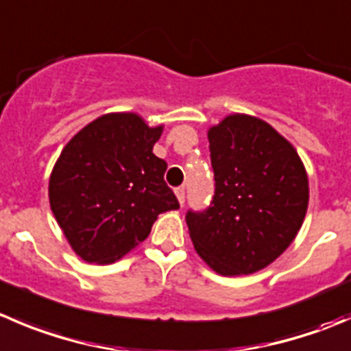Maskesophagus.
<instances>
[{"label":"esophagus","instance_id":"34e87169","mask_svg":"<svg viewBox=\"0 0 351 351\" xmlns=\"http://www.w3.org/2000/svg\"><path fill=\"white\" fill-rule=\"evenodd\" d=\"M175 193H176V197H178V202L182 204H185V186H178V189H175Z\"/></svg>","mask_w":351,"mask_h":351}]
</instances>
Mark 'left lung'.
<instances>
[{
	"mask_svg": "<svg viewBox=\"0 0 351 351\" xmlns=\"http://www.w3.org/2000/svg\"><path fill=\"white\" fill-rule=\"evenodd\" d=\"M214 197L185 216L197 254L223 276L264 269L295 240L308 178L293 145L269 123L230 114L207 132Z\"/></svg>",
	"mask_w": 351,
	"mask_h": 351,
	"instance_id": "8db88e82",
	"label": "left lung"
}]
</instances>
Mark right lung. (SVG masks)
<instances>
[{"mask_svg":"<svg viewBox=\"0 0 351 351\" xmlns=\"http://www.w3.org/2000/svg\"><path fill=\"white\" fill-rule=\"evenodd\" d=\"M162 127L135 113H111L82 128L61 151L49 204L68 243L90 264H111L151 233L158 216L178 209L165 159L152 152Z\"/></svg>","mask_w":351,"mask_h":351,"instance_id":"add662e5","label":"right lung"}]
</instances>
